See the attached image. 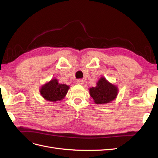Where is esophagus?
<instances>
[{"label":"esophagus","instance_id":"esophagus-1","mask_svg":"<svg viewBox=\"0 0 158 158\" xmlns=\"http://www.w3.org/2000/svg\"><path fill=\"white\" fill-rule=\"evenodd\" d=\"M84 80L82 79H78L77 81H76V83L80 85H83L84 84Z\"/></svg>","mask_w":158,"mask_h":158}]
</instances>
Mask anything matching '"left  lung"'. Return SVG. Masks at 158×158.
I'll use <instances>...</instances> for the list:
<instances>
[{
  "label": "left lung",
  "mask_w": 158,
  "mask_h": 158,
  "mask_svg": "<svg viewBox=\"0 0 158 158\" xmlns=\"http://www.w3.org/2000/svg\"><path fill=\"white\" fill-rule=\"evenodd\" d=\"M89 95L96 104L111 103L117 98L118 89L117 85L110 83L103 76L100 78L96 86L89 89Z\"/></svg>",
  "instance_id": "1"
}]
</instances>
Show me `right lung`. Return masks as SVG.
Listing matches in <instances>:
<instances>
[{
	"label": "right lung",
	"instance_id": "add662e5",
	"mask_svg": "<svg viewBox=\"0 0 158 158\" xmlns=\"http://www.w3.org/2000/svg\"><path fill=\"white\" fill-rule=\"evenodd\" d=\"M69 88V85L59 84L58 80L53 78L43 85L40 89V92L47 101L56 102L65 98Z\"/></svg>",
	"mask_w": 158,
	"mask_h": 158
}]
</instances>
